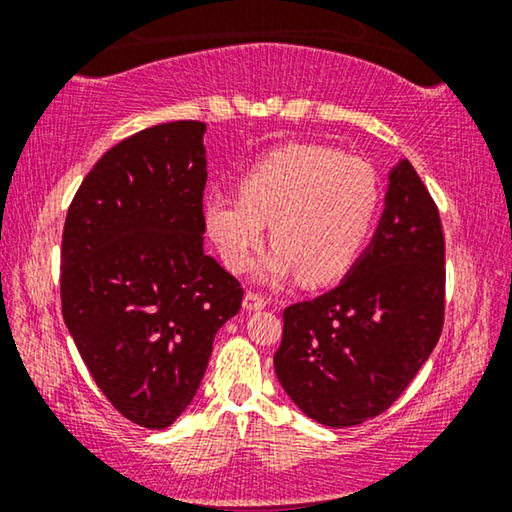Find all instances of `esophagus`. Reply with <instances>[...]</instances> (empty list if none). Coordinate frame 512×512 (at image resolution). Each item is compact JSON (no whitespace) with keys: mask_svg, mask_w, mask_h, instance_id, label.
Segmentation results:
<instances>
[{"mask_svg":"<svg viewBox=\"0 0 512 512\" xmlns=\"http://www.w3.org/2000/svg\"><path fill=\"white\" fill-rule=\"evenodd\" d=\"M244 310L247 312H256V310H263L265 305H268V300H265L263 296H258V293L254 291H247V296H244Z\"/></svg>","mask_w":512,"mask_h":512,"instance_id":"obj_1","label":"esophagus"}]
</instances>
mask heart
Masks as SVG:
<instances>
[{
    "instance_id": "obj_1",
    "label": "heart",
    "mask_w": 512,
    "mask_h": 512,
    "mask_svg": "<svg viewBox=\"0 0 512 512\" xmlns=\"http://www.w3.org/2000/svg\"><path fill=\"white\" fill-rule=\"evenodd\" d=\"M240 195H209L205 228L221 261L244 272L272 230L261 277L282 282L303 272L328 284L352 268L373 228L380 179L366 160L317 144L265 153L237 181Z\"/></svg>"
}]
</instances>
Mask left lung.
<instances>
[{
  "label": "left lung",
  "instance_id": "left-lung-1",
  "mask_svg": "<svg viewBox=\"0 0 512 512\" xmlns=\"http://www.w3.org/2000/svg\"><path fill=\"white\" fill-rule=\"evenodd\" d=\"M445 317L440 214L408 160L389 172L373 242L324 296L284 310L275 373L314 422L345 429L389 408L429 359Z\"/></svg>",
  "mask_w": 512,
  "mask_h": 512
}]
</instances>
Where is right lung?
<instances>
[{
	"mask_svg": "<svg viewBox=\"0 0 512 512\" xmlns=\"http://www.w3.org/2000/svg\"><path fill=\"white\" fill-rule=\"evenodd\" d=\"M200 121L146 128L109 149L67 209L62 317L109 403L144 429L191 405L242 286L202 249Z\"/></svg>",
	"mask_w": 512,
	"mask_h": 512,
	"instance_id": "right-lung-1",
	"label": "right lung"
}]
</instances>
